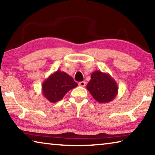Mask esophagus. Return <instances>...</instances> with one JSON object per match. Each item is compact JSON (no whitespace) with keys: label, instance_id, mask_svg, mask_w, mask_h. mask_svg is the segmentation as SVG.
I'll return each instance as SVG.
<instances>
[{"label":"esophagus","instance_id":"34e87169","mask_svg":"<svg viewBox=\"0 0 155 155\" xmlns=\"http://www.w3.org/2000/svg\"><path fill=\"white\" fill-rule=\"evenodd\" d=\"M78 85L80 86V87H85V81H81V82L78 83Z\"/></svg>","mask_w":155,"mask_h":155}]
</instances>
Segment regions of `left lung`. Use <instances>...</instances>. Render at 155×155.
<instances>
[{
    "label": "left lung",
    "instance_id": "8db88e82",
    "mask_svg": "<svg viewBox=\"0 0 155 155\" xmlns=\"http://www.w3.org/2000/svg\"><path fill=\"white\" fill-rule=\"evenodd\" d=\"M87 89L93 98L100 103H109L118 93L116 81L108 73L100 70L91 73Z\"/></svg>",
    "mask_w": 155,
    "mask_h": 155
}]
</instances>
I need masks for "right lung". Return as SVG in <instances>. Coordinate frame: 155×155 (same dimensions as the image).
<instances>
[{
  "label": "right lung",
  "instance_id": "1",
  "mask_svg": "<svg viewBox=\"0 0 155 155\" xmlns=\"http://www.w3.org/2000/svg\"><path fill=\"white\" fill-rule=\"evenodd\" d=\"M77 85L78 84L74 82L72 77L58 70L44 81L41 91L49 102L54 103L61 101L68 91Z\"/></svg>",
  "mask_w": 155,
  "mask_h": 155
}]
</instances>
